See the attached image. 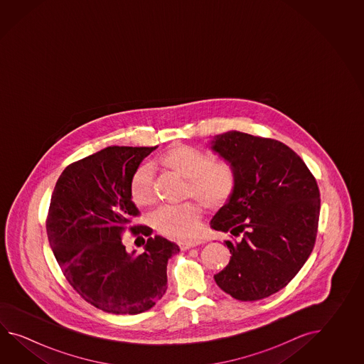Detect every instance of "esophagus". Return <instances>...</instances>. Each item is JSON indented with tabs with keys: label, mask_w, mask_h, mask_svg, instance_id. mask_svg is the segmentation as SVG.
Here are the masks:
<instances>
[{
	"label": "esophagus",
	"mask_w": 364,
	"mask_h": 364,
	"mask_svg": "<svg viewBox=\"0 0 364 364\" xmlns=\"http://www.w3.org/2000/svg\"><path fill=\"white\" fill-rule=\"evenodd\" d=\"M203 243V240H181L178 242V246L182 251H186L188 248L196 247Z\"/></svg>",
	"instance_id": "1"
}]
</instances>
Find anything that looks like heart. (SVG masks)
Here are the masks:
<instances>
[{"label": "heart", "instance_id": "obj_1", "mask_svg": "<svg viewBox=\"0 0 364 364\" xmlns=\"http://www.w3.org/2000/svg\"><path fill=\"white\" fill-rule=\"evenodd\" d=\"M157 164L176 176L187 179L186 195L196 198L208 209L221 208L237 186V173L228 160H213L198 148L173 144L159 156ZM130 199L136 207H148L154 201L152 174L149 168H136L129 181ZM201 208L196 203L164 207L152 217L156 230L171 238H193L200 232Z\"/></svg>", "mask_w": 364, "mask_h": 364}]
</instances>
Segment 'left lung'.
<instances>
[{
  "instance_id": "obj_1",
  "label": "left lung",
  "mask_w": 364,
  "mask_h": 364,
  "mask_svg": "<svg viewBox=\"0 0 364 364\" xmlns=\"http://www.w3.org/2000/svg\"><path fill=\"white\" fill-rule=\"evenodd\" d=\"M209 148L232 163L237 186L210 228L230 232V262L217 285L238 301H259L294 279L315 245L320 213L316 179L302 159L279 140L246 132L213 136Z\"/></svg>"
}]
</instances>
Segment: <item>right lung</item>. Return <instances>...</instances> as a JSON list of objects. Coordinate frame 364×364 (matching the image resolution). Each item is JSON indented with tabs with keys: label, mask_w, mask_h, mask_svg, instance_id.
<instances>
[{
	"label": "right lung",
	"mask_w": 364,
	"mask_h": 364,
	"mask_svg": "<svg viewBox=\"0 0 364 364\" xmlns=\"http://www.w3.org/2000/svg\"><path fill=\"white\" fill-rule=\"evenodd\" d=\"M156 147H107L71 164L52 193L48 240L70 285L96 309L136 315L152 309L166 291V265L179 247L147 235L141 255L127 252L121 234L139 210L130 199L129 181Z\"/></svg>",
	"instance_id": "add662e5"
}]
</instances>
